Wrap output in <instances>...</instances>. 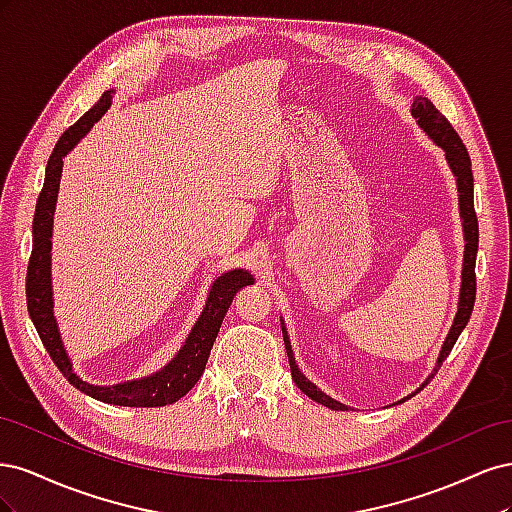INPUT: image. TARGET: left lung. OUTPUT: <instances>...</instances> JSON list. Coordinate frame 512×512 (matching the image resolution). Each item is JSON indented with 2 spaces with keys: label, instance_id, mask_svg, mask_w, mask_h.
Listing matches in <instances>:
<instances>
[{
  "label": "left lung",
  "instance_id": "left-lung-1",
  "mask_svg": "<svg viewBox=\"0 0 512 512\" xmlns=\"http://www.w3.org/2000/svg\"><path fill=\"white\" fill-rule=\"evenodd\" d=\"M412 115L418 121V126L423 128V132L431 138L433 143L438 147L444 149V156L448 166H451L453 175L457 179V192H459V213H461V220H463V237H466V252H463V269H461V290H459V303H457V314L453 320V327L448 331L440 356H438V363L433 367V374L421 384L427 386V382L438 374V369L442 365V361L448 356V352L453 350L457 337L461 335V331L466 329V324L472 316V307H474V299H476V252H478V222H476V213H474V177H472V162L468 156V149L466 145L461 143L459 134L453 130L451 123L448 119L438 111L436 106H433L431 100L416 96L412 102ZM282 333H284V344H286V352H288V361H290V371H292V380L294 384L299 386V389L309 397L318 401V404L327 406L331 410H348L346 404H339L333 397H329L327 393H322L314 382H309L301 371L299 365L294 363V354H292V346H290V339L286 333V327L282 322ZM416 389V393L421 391ZM414 395V393H412ZM410 395V397H412ZM408 399V397H406ZM404 401V399H401ZM399 401V404H401Z\"/></svg>",
  "mask_w": 512,
  "mask_h": 512
}]
</instances>
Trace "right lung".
I'll return each instance as SVG.
<instances>
[{
    "label": "right lung",
    "instance_id": "obj_1",
    "mask_svg": "<svg viewBox=\"0 0 512 512\" xmlns=\"http://www.w3.org/2000/svg\"><path fill=\"white\" fill-rule=\"evenodd\" d=\"M115 89L104 91L102 98L89 108V111L70 126L57 141L49 164H46V175L42 192L36 203L34 213V247L27 265V312L32 316L34 327L42 339L46 352L51 354L53 363L59 367L66 380L79 389L81 393L94 397L104 404L113 406H128V408H158L168 406L173 401H179L192 386L200 380L213 348L215 337L222 327V320L228 312V307L235 299V294L243 288L254 284V277L243 269H232L222 273L213 282L209 297L205 303L203 314L196 320L192 333L185 339L181 350L175 354V359L166 363L156 374H151L141 380L121 382L113 386H96L89 384L83 378L74 374L72 363L66 354L64 342L57 329V320L53 316V286H51V237H53V213L59 192L61 168H64L66 153L81 141V138L91 130V126L108 111L113 102Z\"/></svg>",
    "mask_w": 512,
    "mask_h": 512
}]
</instances>
